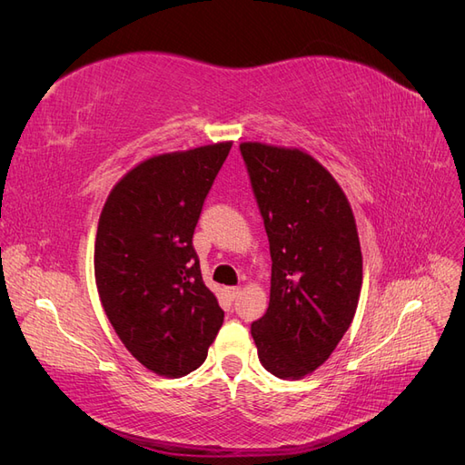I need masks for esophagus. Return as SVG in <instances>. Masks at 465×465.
<instances>
[{
  "label": "esophagus",
  "mask_w": 465,
  "mask_h": 465,
  "mask_svg": "<svg viewBox=\"0 0 465 465\" xmlns=\"http://www.w3.org/2000/svg\"><path fill=\"white\" fill-rule=\"evenodd\" d=\"M241 294V287H229V297L234 301Z\"/></svg>",
  "instance_id": "1"
}]
</instances>
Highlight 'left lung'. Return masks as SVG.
Here are the masks:
<instances>
[{"instance_id": "1", "label": "left lung", "mask_w": 465, "mask_h": 465, "mask_svg": "<svg viewBox=\"0 0 465 465\" xmlns=\"http://www.w3.org/2000/svg\"><path fill=\"white\" fill-rule=\"evenodd\" d=\"M241 154L272 254L270 306L252 322L260 362L302 378L333 353L353 322L362 254L353 211L311 154L242 143Z\"/></svg>"}]
</instances>
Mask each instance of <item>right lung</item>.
I'll list each match as a JSON object with an SVG mask.
<instances>
[{"label": "right lung", "mask_w": 465, "mask_h": 465, "mask_svg": "<svg viewBox=\"0 0 465 465\" xmlns=\"http://www.w3.org/2000/svg\"><path fill=\"white\" fill-rule=\"evenodd\" d=\"M231 145L137 164L110 192L98 221L94 279L104 312L125 349L161 376L202 367L223 326L192 238Z\"/></svg>", "instance_id": "1"}]
</instances>
